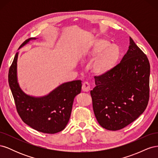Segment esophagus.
I'll list each match as a JSON object with an SVG mask.
<instances>
[{
  "label": "esophagus",
  "instance_id": "esophagus-1",
  "mask_svg": "<svg viewBox=\"0 0 158 158\" xmlns=\"http://www.w3.org/2000/svg\"><path fill=\"white\" fill-rule=\"evenodd\" d=\"M82 89L83 92H88L90 89V84L88 82H84L82 84Z\"/></svg>",
  "mask_w": 158,
  "mask_h": 158
}]
</instances>
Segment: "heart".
<instances>
[{
  "label": "heart",
  "instance_id": "b5f03b06",
  "mask_svg": "<svg viewBox=\"0 0 158 158\" xmlns=\"http://www.w3.org/2000/svg\"><path fill=\"white\" fill-rule=\"evenodd\" d=\"M121 51L116 45H111L109 41L104 39L94 40L93 45L87 52L88 57H97L93 65L95 73L102 74L111 70L117 64L120 58Z\"/></svg>",
  "mask_w": 158,
  "mask_h": 158
}]
</instances>
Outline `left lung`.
<instances>
[{"mask_svg": "<svg viewBox=\"0 0 158 158\" xmlns=\"http://www.w3.org/2000/svg\"><path fill=\"white\" fill-rule=\"evenodd\" d=\"M150 73L147 56L130 37L128 50L121 63L94 77L96 86L90 94L100 125L118 131L143 113L150 98Z\"/></svg>", "mask_w": 158, "mask_h": 158, "instance_id": "8db88e82", "label": "left lung"}]
</instances>
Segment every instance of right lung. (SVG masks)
<instances>
[{
    "label": "right lung",
    "instance_id": "add662e5",
    "mask_svg": "<svg viewBox=\"0 0 158 158\" xmlns=\"http://www.w3.org/2000/svg\"><path fill=\"white\" fill-rule=\"evenodd\" d=\"M35 39L26 40L20 48ZM17 59L18 52L9 69L8 83L19 116L26 125L39 132L55 134L62 131L69 123L74 99L81 92V80L63 84L44 97L29 96L22 92L17 82Z\"/></svg>",
    "mask_w": 158,
    "mask_h": 158
}]
</instances>
